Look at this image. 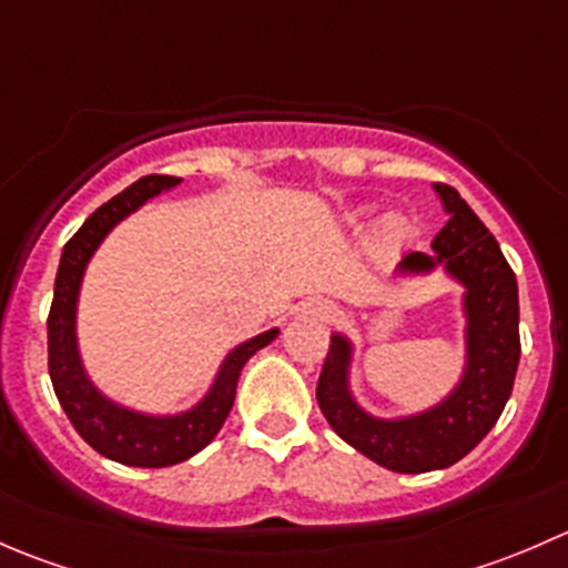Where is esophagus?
<instances>
[{"mask_svg":"<svg viewBox=\"0 0 568 568\" xmlns=\"http://www.w3.org/2000/svg\"><path fill=\"white\" fill-rule=\"evenodd\" d=\"M296 311H300V316L316 318V321H329L332 316H335V305L326 300H307V302H302Z\"/></svg>","mask_w":568,"mask_h":568,"instance_id":"34e87169","label":"esophagus"}]
</instances>
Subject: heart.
Wrapping results in <instances>:
<instances>
[{"mask_svg": "<svg viewBox=\"0 0 568 568\" xmlns=\"http://www.w3.org/2000/svg\"><path fill=\"white\" fill-rule=\"evenodd\" d=\"M409 222L404 220V216H390V220L382 225V233H385L387 242H404L406 236H409Z\"/></svg>", "mask_w": 568, "mask_h": 568, "instance_id": "b5f03b06", "label": "heart"}]
</instances>
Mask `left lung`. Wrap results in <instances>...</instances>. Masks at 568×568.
I'll list each match as a JSON object with an SVG mask.
<instances>
[{
  "label": "left lung",
  "mask_w": 568,
  "mask_h": 568,
  "mask_svg": "<svg viewBox=\"0 0 568 568\" xmlns=\"http://www.w3.org/2000/svg\"><path fill=\"white\" fill-rule=\"evenodd\" d=\"M448 222L432 252H409L395 263L393 280H415L443 268L464 288V368L439 404L415 415H371L352 393L354 346L332 332L316 398L326 423L354 450L393 473H432L456 464L497 423L511 398L519 365V291L484 222L454 186L434 183Z\"/></svg>",
  "instance_id": "obj_1"
}]
</instances>
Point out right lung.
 <instances>
[{
    "instance_id": "add662e5",
    "label": "right lung",
    "mask_w": 568,
    "mask_h": 568,
    "mask_svg": "<svg viewBox=\"0 0 568 568\" xmlns=\"http://www.w3.org/2000/svg\"><path fill=\"white\" fill-rule=\"evenodd\" d=\"M178 183L181 178L148 175L114 194L109 203L88 216L77 236L65 244L54 280V302L49 313V376L57 400L90 448L129 467H173L200 454L231 415L239 376L247 359L280 335L277 326H272L233 346L220 363V371L203 398L175 415L131 409L101 393L90 379L77 337L79 294H82L88 263L125 216L140 211L162 192L175 189Z\"/></svg>"
}]
</instances>
